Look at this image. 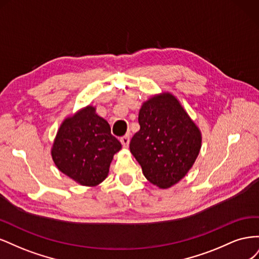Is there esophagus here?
<instances>
[{"instance_id": "obj_1", "label": "esophagus", "mask_w": 259, "mask_h": 259, "mask_svg": "<svg viewBox=\"0 0 259 259\" xmlns=\"http://www.w3.org/2000/svg\"><path fill=\"white\" fill-rule=\"evenodd\" d=\"M120 142H121L123 148H128V145H130V136H128V135L123 136V137L120 139Z\"/></svg>"}]
</instances>
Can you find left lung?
<instances>
[{"label": "left lung", "instance_id": "8db88e82", "mask_svg": "<svg viewBox=\"0 0 259 259\" xmlns=\"http://www.w3.org/2000/svg\"><path fill=\"white\" fill-rule=\"evenodd\" d=\"M140 130L130 150L145 177L160 189H168L191 169L202 146L198 125L169 92L144 101L138 114Z\"/></svg>", "mask_w": 259, "mask_h": 259}]
</instances>
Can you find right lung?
<instances>
[{
  "mask_svg": "<svg viewBox=\"0 0 259 259\" xmlns=\"http://www.w3.org/2000/svg\"><path fill=\"white\" fill-rule=\"evenodd\" d=\"M121 148L109 123L89 105L61 122L51 154L61 173L81 186L96 187L107 178Z\"/></svg>",
  "mask_w": 259,
  "mask_h": 259,
  "instance_id": "right-lung-1",
  "label": "right lung"
}]
</instances>
